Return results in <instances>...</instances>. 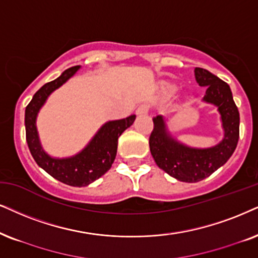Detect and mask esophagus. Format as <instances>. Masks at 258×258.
Wrapping results in <instances>:
<instances>
[{"label":"esophagus","mask_w":258,"mask_h":258,"mask_svg":"<svg viewBox=\"0 0 258 258\" xmlns=\"http://www.w3.org/2000/svg\"><path fill=\"white\" fill-rule=\"evenodd\" d=\"M149 113V106L148 105H140L136 110L137 115H146Z\"/></svg>","instance_id":"obj_1"}]
</instances>
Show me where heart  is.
<instances>
[{
    "label": "heart",
    "instance_id": "1",
    "mask_svg": "<svg viewBox=\"0 0 258 258\" xmlns=\"http://www.w3.org/2000/svg\"><path fill=\"white\" fill-rule=\"evenodd\" d=\"M178 90V87L176 86L175 83L171 82H162L159 84V93L161 95L165 96V97H170L176 94V91Z\"/></svg>",
    "mask_w": 258,
    "mask_h": 258
}]
</instances>
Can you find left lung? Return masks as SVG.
<instances>
[{"mask_svg": "<svg viewBox=\"0 0 258 258\" xmlns=\"http://www.w3.org/2000/svg\"><path fill=\"white\" fill-rule=\"evenodd\" d=\"M194 74L199 86L207 87L201 101L216 106L220 114L223 139L211 148H191L172 137L162 115L152 119L153 131L149 139L150 151L158 168L176 180L189 183L202 181L223 167L239 139V112L229 84L202 68H195Z\"/></svg>", "mask_w": 258, "mask_h": 258, "instance_id": "left-lung-1", "label": "left lung"}]
</instances>
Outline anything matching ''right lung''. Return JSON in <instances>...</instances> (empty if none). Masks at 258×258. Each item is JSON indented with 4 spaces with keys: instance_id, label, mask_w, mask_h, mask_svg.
<instances>
[{
    "instance_id": "obj_1",
    "label": "right lung",
    "mask_w": 258,
    "mask_h": 258,
    "mask_svg": "<svg viewBox=\"0 0 258 258\" xmlns=\"http://www.w3.org/2000/svg\"><path fill=\"white\" fill-rule=\"evenodd\" d=\"M80 65L69 68L54 81L44 84L25 110L26 140L34 161L48 175L65 184L73 187H84L105 175L112 167L118 150V139L121 133L135 122L136 115L121 120L107 121L100 127L86 148L71 157H52L41 146L37 128V116L48 96L70 80Z\"/></svg>"
}]
</instances>
